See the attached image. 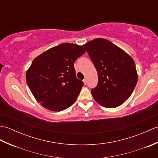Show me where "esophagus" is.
<instances>
[{
	"label": "esophagus",
	"instance_id": "esophagus-1",
	"mask_svg": "<svg viewBox=\"0 0 158 158\" xmlns=\"http://www.w3.org/2000/svg\"><path fill=\"white\" fill-rule=\"evenodd\" d=\"M83 83H84V84L85 85L86 83H87V79H84L83 80Z\"/></svg>",
	"mask_w": 158,
	"mask_h": 158
}]
</instances>
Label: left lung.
Returning a JSON list of instances; mask_svg holds the SVG:
<instances>
[{"label":"left lung","mask_w":158,"mask_h":158,"mask_svg":"<svg viewBox=\"0 0 158 158\" xmlns=\"http://www.w3.org/2000/svg\"><path fill=\"white\" fill-rule=\"evenodd\" d=\"M82 46L98 73V85L91 91L94 99L106 108L122 105L132 94L138 81L134 60L105 39H95Z\"/></svg>","instance_id":"obj_1"}]
</instances>
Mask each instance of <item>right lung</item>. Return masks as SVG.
<instances>
[{
    "mask_svg": "<svg viewBox=\"0 0 158 158\" xmlns=\"http://www.w3.org/2000/svg\"><path fill=\"white\" fill-rule=\"evenodd\" d=\"M85 53L81 45L65 43L33 60L26 73V83L43 107L58 112L76 101L83 82L75 77L73 64Z\"/></svg>",
    "mask_w": 158,
    "mask_h": 158,
    "instance_id": "right-lung-1",
    "label": "right lung"
}]
</instances>
